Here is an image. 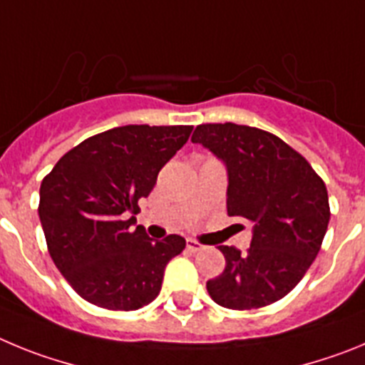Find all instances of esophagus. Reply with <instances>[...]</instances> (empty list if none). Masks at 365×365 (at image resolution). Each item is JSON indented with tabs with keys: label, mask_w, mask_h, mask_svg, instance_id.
Segmentation results:
<instances>
[{
	"label": "esophagus",
	"mask_w": 365,
	"mask_h": 365,
	"mask_svg": "<svg viewBox=\"0 0 365 365\" xmlns=\"http://www.w3.org/2000/svg\"><path fill=\"white\" fill-rule=\"evenodd\" d=\"M186 247H188L190 252H199V250H202V248H205V245H201L199 241H195V240H188L186 241Z\"/></svg>",
	"instance_id": "1"
}]
</instances>
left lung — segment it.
I'll return each mask as SVG.
<instances>
[{
  "label": "left lung",
  "mask_w": 365,
  "mask_h": 365,
  "mask_svg": "<svg viewBox=\"0 0 365 365\" xmlns=\"http://www.w3.org/2000/svg\"><path fill=\"white\" fill-rule=\"evenodd\" d=\"M225 160L228 215L254 225L247 252L219 247L227 267L206 289L234 311L267 307L302 282L327 232L329 195L307 159L276 135L250 125L201 124L192 135Z\"/></svg>",
  "instance_id": "obj_1"
}]
</instances>
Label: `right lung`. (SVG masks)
Listing matches in <instances>:
<instances>
[{
    "label": "right lung",
    "instance_id": "1",
    "mask_svg": "<svg viewBox=\"0 0 365 365\" xmlns=\"http://www.w3.org/2000/svg\"><path fill=\"white\" fill-rule=\"evenodd\" d=\"M193 125H122L67 151L40 186V214L54 265L86 302L137 311L163 287L168 261L185 237H148L137 222L138 199L185 146Z\"/></svg>",
    "mask_w": 365,
    "mask_h": 365
}]
</instances>
